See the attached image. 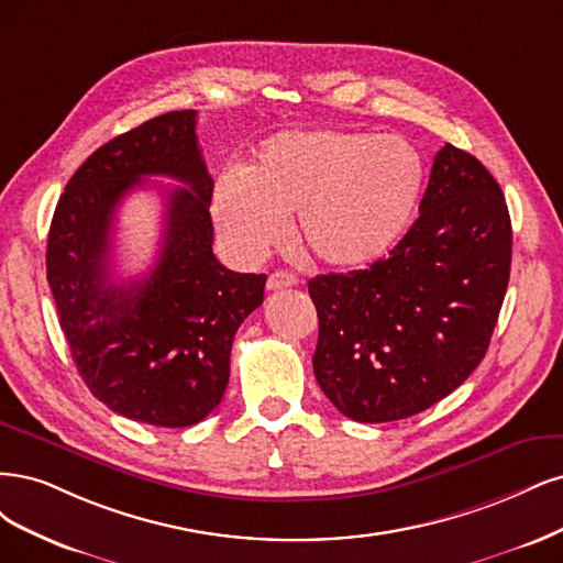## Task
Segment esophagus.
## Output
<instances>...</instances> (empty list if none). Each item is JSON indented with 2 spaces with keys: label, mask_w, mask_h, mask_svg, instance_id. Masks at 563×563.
<instances>
[{
  "label": "esophagus",
  "mask_w": 563,
  "mask_h": 563,
  "mask_svg": "<svg viewBox=\"0 0 563 563\" xmlns=\"http://www.w3.org/2000/svg\"><path fill=\"white\" fill-rule=\"evenodd\" d=\"M297 283H299V280H297L292 274H287V271H276V274L268 276L266 287H268V289H285V287H295Z\"/></svg>",
  "instance_id": "34e87169"
}]
</instances>
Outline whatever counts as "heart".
Wrapping results in <instances>:
<instances>
[{
  "label": "heart",
  "mask_w": 563,
  "mask_h": 563,
  "mask_svg": "<svg viewBox=\"0 0 563 563\" xmlns=\"http://www.w3.org/2000/svg\"><path fill=\"white\" fill-rule=\"evenodd\" d=\"M423 158L397 135L341 131L285 133L268 140L245 173L214 187V220L235 257L255 262L297 239L324 266L357 268L402 239L423 191Z\"/></svg>",
  "instance_id": "1"
}]
</instances>
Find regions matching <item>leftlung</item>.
Masks as SVG:
<instances>
[{"mask_svg": "<svg viewBox=\"0 0 563 563\" xmlns=\"http://www.w3.org/2000/svg\"><path fill=\"white\" fill-rule=\"evenodd\" d=\"M419 210L386 260L308 280L316 378L360 423L409 419L456 390L486 355L510 280V212L473 154L444 144Z\"/></svg>", "mask_w": 563, "mask_h": 563, "instance_id": "obj_1", "label": "left lung"}]
</instances>
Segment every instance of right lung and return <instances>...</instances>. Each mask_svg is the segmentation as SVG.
I'll list each match as a JSON object with an SVG mask.
<instances>
[{
    "label": "right lung",
    "instance_id": "1",
    "mask_svg": "<svg viewBox=\"0 0 563 563\" xmlns=\"http://www.w3.org/2000/svg\"><path fill=\"white\" fill-rule=\"evenodd\" d=\"M152 174L173 176L159 260L147 277L111 276L113 214ZM212 177L196 112H168L117 135L71 175L53 212L46 278L88 390L140 423L187 428L222 402L231 343L264 301V274H235L212 252Z\"/></svg>",
    "mask_w": 563,
    "mask_h": 563
}]
</instances>
